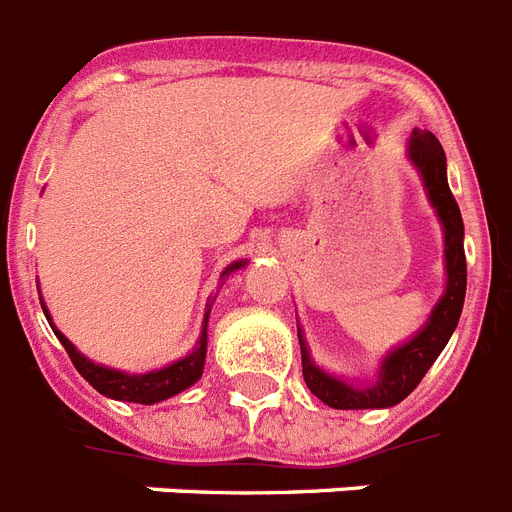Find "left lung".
<instances>
[{
  "mask_svg": "<svg viewBox=\"0 0 512 512\" xmlns=\"http://www.w3.org/2000/svg\"><path fill=\"white\" fill-rule=\"evenodd\" d=\"M412 166L420 171L423 187L428 192L431 206L436 208L441 227H444V269H447V288L439 304L433 306L431 317L412 335L410 341L396 346L383 357L375 380L365 386H354L346 380L335 378L330 372L320 370L309 357L306 341L298 330L301 343V365H304V380L320 402L333 410H383L394 407L418 388L423 375L431 370L447 341L455 333L457 320L463 314L465 285H468V269H465V248H463V216L457 206L455 195L447 182V155L441 150L439 140L428 129H415L407 147Z\"/></svg>",
  "mask_w": 512,
  "mask_h": 512,
  "instance_id": "obj_1",
  "label": "left lung"
}]
</instances>
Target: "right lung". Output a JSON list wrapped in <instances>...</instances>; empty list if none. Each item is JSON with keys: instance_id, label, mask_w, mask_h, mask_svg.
Returning <instances> with one entry per match:
<instances>
[{"instance_id": "obj_1", "label": "right lung", "mask_w": 512, "mask_h": 512, "mask_svg": "<svg viewBox=\"0 0 512 512\" xmlns=\"http://www.w3.org/2000/svg\"><path fill=\"white\" fill-rule=\"evenodd\" d=\"M240 267H245V261H235V264H230V267L222 272V277L230 275V272H235V269ZM42 309L49 320L47 306L42 304ZM208 312H211V304H208L206 317H203V327H200L198 343H195V349H192L187 357L177 359V362H171V365L161 367V370L142 372V375H129V372L94 365L92 359H87L81 351H76V346H73V343L68 341V338H65L55 325H52V330H55L57 341L63 343L65 351H68L73 367L81 372V378L87 380L92 388H97L102 396L118 399V402L155 404V402H163V399H169V396L182 394L185 388H190L192 383L203 375V365H206V341H208V333H206Z\"/></svg>"}]
</instances>
